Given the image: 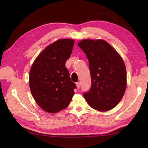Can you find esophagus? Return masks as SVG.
<instances>
[{"label": "esophagus", "instance_id": "esophagus-1", "mask_svg": "<svg viewBox=\"0 0 148 148\" xmlns=\"http://www.w3.org/2000/svg\"><path fill=\"white\" fill-rule=\"evenodd\" d=\"M76 86H77V89H79L80 88V87H81V83H80V82L76 83Z\"/></svg>", "mask_w": 148, "mask_h": 148}]
</instances>
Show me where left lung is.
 I'll list each match as a JSON object with an SVG mask.
<instances>
[{
    "mask_svg": "<svg viewBox=\"0 0 148 148\" xmlns=\"http://www.w3.org/2000/svg\"><path fill=\"white\" fill-rule=\"evenodd\" d=\"M77 46L89 62L92 78L90 90L83 94L87 103L100 112L113 109L123 97L127 88V71L120 55L102 39H83Z\"/></svg>",
    "mask_w": 148,
    "mask_h": 148,
    "instance_id": "obj_1",
    "label": "left lung"
}]
</instances>
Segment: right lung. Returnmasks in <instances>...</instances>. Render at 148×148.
<instances>
[{
    "label": "right lung",
    "instance_id": "add662e5",
    "mask_svg": "<svg viewBox=\"0 0 148 148\" xmlns=\"http://www.w3.org/2000/svg\"><path fill=\"white\" fill-rule=\"evenodd\" d=\"M74 45L72 39H61L48 45L37 56L30 68L29 86L40 108L56 113L69 105L76 84L69 76L65 62Z\"/></svg>",
    "mask_w": 148,
    "mask_h": 148
}]
</instances>
